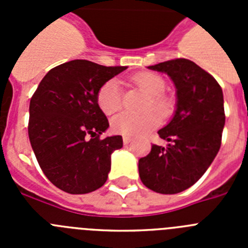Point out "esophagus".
<instances>
[{
	"instance_id": "esophagus-1",
	"label": "esophagus",
	"mask_w": 248,
	"mask_h": 248,
	"mask_svg": "<svg viewBox=\"0 0 248 248\" xmlns=\"http://www.w3.org/2000/svg\"><path fill=\"white\" fill-rule=\"evenodd\" d=\"M123 143H124V145H128V144L131 143V139L128 137H124L123 138Z\"/></svg>"
}]
</instances>
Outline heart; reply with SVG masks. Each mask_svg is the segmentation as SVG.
Here are the masks:
<instances>
[{
  "mask_svg": "<svg viewBox=\"0 0 248 248\" xmlns=\"http://www.w3.org/2000/svg\"><path fill=\"white\" fill-rule=\"evenodd\" d=\"M134 82L144 93H146L151 98L149 108L156 109L161 114H168L170 111L171 102L164 95L166 83L159 74L144 72L134 77ZM97 102L99 108L105 114H113L119 110L123 103L122 83L115 78L105 82L98 91ZM159 115L153 111L143 114V115L123 111L113 118L111 129L117 134L124 135V137L139 138L150 133L153 129L159 125Z\"/></svg>",
  "mask_w": 248,
  "mask_h": 248,
  "instance_id": "b5f03b06",
  "label": "heart"
}]
</instances>
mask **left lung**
<instances>
[{
    "label": "left lung",
    "mask_w": 248,
    "mask_h": 248,
    "mask_svg": "<svg viewBox=\"0 0 248 248\" xmlns=\"http://www.w3.org/2000/svg\"><path fill=\"white\" fill-rule=\"evenodd\" d=\"M148 68L170 77L176 89V109L171 120L157 131L170 144L151 146L150 153L139 160V176L153 191L177 194L205 174L220 150L225 126L222 89L211 74L189 59Z\"/></svg>",
    "instance_id": "obj_1"
}]
</instances>
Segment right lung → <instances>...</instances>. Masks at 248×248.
I'll return each instance as SVG.
<instances>
[{"label":"right lung","instance_id":"right-lung-1","mask_svg":"<svg viewBox=\"0 0 248 248\" xmlns=\"http://www.w3.org/2000/svg\"><path fill=\"white\" fill-rule=\"evenodd\" d=\"M125 69L76 59L50 69L39 83L30 103L28 137L42 171L58 189L88 194L108 179L111 154L123 138L99 139L109 123L97 94Z\"/></svg>","mask_w":248,"mask_h":248}]
</instances>
